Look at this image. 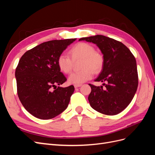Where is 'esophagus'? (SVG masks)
<instances>
[{
    "label": "esophagus",
    "mask_w": 155,
    "mask_h": 155,
    "mask_svg": "<svg viewBox=\"0 0 155 155\" xmlns=\"http://www.w3.org/2000/svg\"><path fill=\"white\" fill-rule=\"evenodd\" d=\"M81 85L80 84V85H74V87L75 88H78V87H81Z\"/></svg>",
    "instance_id": "1"
}]
</instances>
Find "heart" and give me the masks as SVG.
<instances>
[{
  "mask_svg": "<svg viewBox=\"0 0 155 155\" xmlns=\"http://www.w3.org/2000/svg\"><path fill=\"white\" fill-rule=\"evenodd\" d=\"M68 55L62 54L57 59L58 66L64 74L71 72L74 62L82 60L81 71L74 72L68 78V82L74 85H80L91 79L95 73L100 72L104 66L103 55L96 51L95 48L86 43H78L70 50Z\"/></svg>",
  "mask_w": 155,
  "mask_h": 155,
  "instance_id": "obj_1",
  "label": "heart"
}]
</instances>
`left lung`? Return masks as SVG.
I'll return each instance as SVG.
<instances>
[{
	"label": "left lung",
	"mask_w": 155,
	"mask_h": 155,
	"mask_svg": "<svg viewBox=\"0 0 155 155\" xmlns=\"http://www.w3.org/2000/svg\"><path fill=\"white\" fill-rule=\"evenodd\" d=\"M82 40L96 44L104 54V67L95 81L104 82L105 88L89 84L91 87L88 97L90 105L104 114H118L129 105L138 88L134 56L122 43L104 35L79 39Z\"/></svg>",
	"instance_id": "8db88e82"
}]
</instances>
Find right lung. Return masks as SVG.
Here are the masks:
<instances>
[{"label": "right lung", "mask_w": 155, "mask_h": 155, "mask_svg": "<svg viewBox=\"0 0 155 155\" xmlns=\"http://www.w3.org/2000/svg\"><path fill=\"white\" fill-rule=\"evenodd\" d=\"M76 40L45 42L26 51L18 61L15 70L17 94L25 109L36 118L51 119L67 109L74 87H57L67 81L57 59Z\"/></svg>", "instance_id": "obj_1"}]
</instances>
